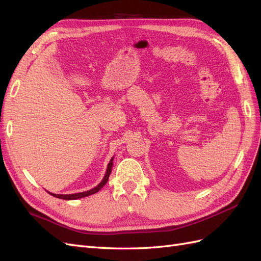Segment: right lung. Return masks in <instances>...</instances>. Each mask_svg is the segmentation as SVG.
Instances as JSON below:
<instances>
[{
	"label": "right lung",
	"mask_w": 261,
	"mask_h": 261,
	"mask_svg": "<svg viewBox=\"0 0 261 261\" xmlns=\"http://www.w3.org/2000/svg\"><path fill=\"white\" fill-rule=\"evenodd\" d=\"M112 161H113V158L111 159V161H110V163L108 164L107 173H106V175H105L103 179H102L101 183H100L98 186H96L94 188L90 189V191L83 192V193H77V194H72V195H58V194H52V193H49V194H50V195H52L53 197H57V198H60V199H65V200L80 199V198H84V197H87V196H89V195L96 194L97 192H99L100 189L108 183L109 176H110V174H111V171H112V165H113V162H112Z\"/></svg>",
	"instance_id": "add662e5"
}]
</instances>
